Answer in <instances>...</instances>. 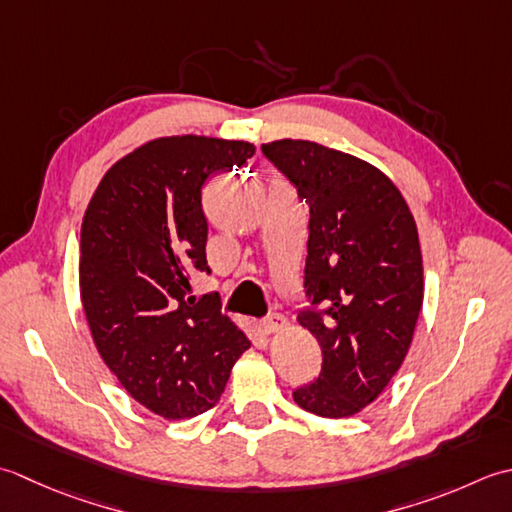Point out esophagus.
<instances>
[{"label":"esophagus","instance_id":"obj_1","mask_svg":"<svg viewBox=\"0 0 512 512\" xmlns=\"http://www.w3.org/2000/svg\"><path fill=\"white\" fill-rule=\"evenodd\" d=\"M285 327H287V318L280 316V314H271V316H267L265 320H260L258 325H256L260 336H271V333L283 331Z\"/></svg>","mask_w":512,"mask_h":512}]
</instances>
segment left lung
I'll use <instances>...</instances> for the list:
<instances>
[{
    "mask_svg": "<svg viewBox=\"0 0 512 512\" xmlns=\"http://www.w3.org/2000/svg\"><path fill=\"white\" fill-rule=\"evenodd\" d=\"M309 203L305 289L298 322L322 349L316 382L294 391L302 409L351 417L369 406L406 358L424 298L415 218L382 170L305 139L263 145Z\"/></svg>",
    "mask_w": 512,
    "mask_h": 512,
    "instance_id": "left-lung-1",
    "label": "left lung"
}]
</instances>
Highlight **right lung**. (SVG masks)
I'll return each instance as SVG.
<instances>
[{
    "instance_id": "right-lung-1",
    "label": "right lung",
    "mask_w": 512,
    "mask_h": 512,
    "mask_svg": "<svg viewBox=\"0 0 512 512\" xmlns=\"http://www.w3.org/2000/svg\"><path fill=\"white\" fill-rule=\"evenodd\" d=\"M256 154L249 141L161 137L103 174L81 223L79 291L92 340L121 387L165 420H190L221 398L245 331L218 294L194 296L205 258L207 176Z\"/></svg>"
}]
</instances>
